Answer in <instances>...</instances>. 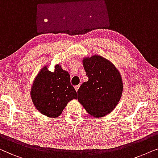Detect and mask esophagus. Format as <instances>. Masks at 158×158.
I'll return each mask as SVG.
<instances>
[{
  "mask_svg": "<svg viewBox=\"0 0 158 158\" xmlns=\"http://www.w3.org/2000/svg\"><path fill=\"white\" fill-rule=\"evenodd\" d=\"M79 87H80V85H77V86H75V89H76V91H78V89H79Z\"/></svg>",
  "mask_w": 158,
  "mask_h": 158,
  "instance_id": "obj_1",
  "label": "esophagus"
}]
</instances>
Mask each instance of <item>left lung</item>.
Returning a JSON list of instances; mask_svg holds the SVG:
<instances>
[{"label":"left lung","mask_w":158,"mask_h":158,"mask_svg":"<svg viewBox=\"0 0 158 158\" xmlns=\"http://www.w3.org/2000/svg\"><path fill=\"white\" fill-rule=\"evenodd\" d=\"M83 65L89 79L78 89V101L92 116H105L121 99V74L112 63L100 56L84 58Z\"/></svg>","instance_id":"8db88e82"}]
</instances>
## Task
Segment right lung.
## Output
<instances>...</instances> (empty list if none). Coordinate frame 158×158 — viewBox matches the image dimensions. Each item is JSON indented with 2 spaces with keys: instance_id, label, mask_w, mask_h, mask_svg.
I'll return each mask as SVG.
<instances>
[{
  "instance_id": "obj_1",
  "label": "right lung",
  "mask_w": 158,
  "mask_h": 158,
  "mask_svg": "<svg viewBox=\"0 0 158 158\" xmlns=\"http://www.w3.org/2000/svg\"><path fill=\"white\" fill-rule=\"evenodd\" d=\"M34 105L41 113L50 118L58 117L69 101L77 98V93L71 85L70 75L56 65L55 71L45 66L35 78L31 89Z\"/></svg>"
}]
</instances>
